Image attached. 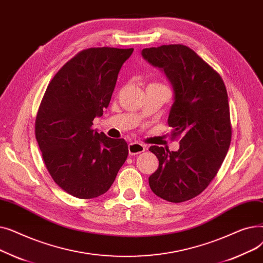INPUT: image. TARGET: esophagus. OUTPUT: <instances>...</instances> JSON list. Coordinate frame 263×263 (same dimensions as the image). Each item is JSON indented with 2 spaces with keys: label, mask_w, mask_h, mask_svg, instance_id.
Wrapping results in <instances>:
<instances>
[{
  "label": "esophagus",
  "mask_w": 263,
  "mask_h": 263,
  "mask_svg": "<svg viewBox=\"0 0 263 263\" xmlns=\"http://www.w3.org/2000/svg\"><path fill=\"white\" fill-rule=\"evenodd\" d=\"M128 149H129V155L130 156H135V155H139V154L143 153V151H145V146L140 144V143L133 142V143L129 144Z\"/></svg>",
  "instance_id": "34e87169"
}]
</instances>
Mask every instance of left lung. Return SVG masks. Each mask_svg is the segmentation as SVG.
<instances>
[{
	"label": "left lung",
	"instance_id": "obj_1",
	"mask_svg": "<svg viewBox=\"0 0 263 263\" xmlns=\"http://www.w3.org/2000/svg\"><path fill=\"white\" fill-rule=\"evenodd\" d=\"M142 57L171 82L174 103L167 121L173 135H181L178 151L149 148L159 160L149 185L165 200L186 201L209 185L227 155L231 141L227 90L220 76L186 46L146 48Z\"/></svg>",
	"mask_w": 263,
	"mask_h": 263
}]
</instances>
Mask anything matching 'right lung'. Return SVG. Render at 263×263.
Segmentation results:
<instances>
[{"instance_id": "add662e5", "label": "right lung", "mask_w": 263, "mask_h": 263, "mask_svg": "<svg viewBox=\"0 0 263 263\" xmlns=\"http://www.w3.org/2000/svg\"><path fill=\"white\" fill-rule=\"evenodd\" d=\"M132 52L108 47L81 51L54 76L40 103L35 135L44 162L55 183L74 197L104 194L127 160L126 141L91 126L108 106Z\"/></svg>"}]
</instances>
